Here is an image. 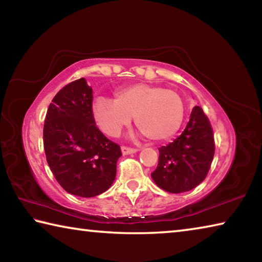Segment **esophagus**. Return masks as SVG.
Here are the masks:
<instances>
[{"instance_id": "34e87169", "label": "esophagus", "mask_w": 262, "mask_h": 262, "mask_svg": "<svg viewBox=\"0 0 262 262\" xmlns=\"http://www.w3.org/2000/svg\"><path fill=\"white\" fill-rule=\"evenodd\" d=\"M137 151H139L137 149H133V148H128V147H121L122 155H130V154H135Z\"/></svg>"}]
</instances>
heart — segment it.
<instances>
[{"label":"heart","instance_id":"1","mask_svg":"<svg viewBox=\"0 0 262 262\" xmlns=\"http://www.w3.org/2000/svg\"><path fill=\"white\" fill-rule=\"evenodd\" d=\"M97 123L105 134L118 136L135 117V125L150 141L171 139L184 121V103L172 90L134 84L115 92V100L97 98L92 106Z\"/></svg>","mask_w":262,"mask_h":262}]
</instances>
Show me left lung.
<instances>
[{
  "label": "left lung",
  "mask_w": 262,
  "mask_h": 262,
  "mask_svg": "<svg viewBox=\"0 0 262 262\" xmlns=\"http://www.w3.org/2000/svg\"><path fill=\"white\" fill-rule=\"evenodd\" d=\"M158 150V165L151 178L159 188L183 193L205 180L214 158L215 143L209 120L200 106L193 107L181 135Z\"/></svg>",
  "instance_id": "1"
}]
</instances>
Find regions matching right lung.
Returning a JSON list of instances; mask_svg holds the SVG:
<instances>
[{
  "label": "right lung",
  "mask_w": 262,
  "mask_h": 262,
  "mask_svg": "<svg viewBox=\"0 0 262 262\" xmlns=\"http://www.w3.org/2000/svg\"><path fill=\"white\" fill-rule=\"evenodd\" d=\"M43 148L56 181L69 194L92 198L112 186L120 147L97 128L92 88L85 78L69 83L53 98L43 125Z\"/></svg>",
  "instance_id": "obj_1"
}]
</instances>
